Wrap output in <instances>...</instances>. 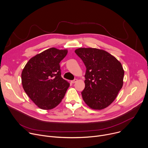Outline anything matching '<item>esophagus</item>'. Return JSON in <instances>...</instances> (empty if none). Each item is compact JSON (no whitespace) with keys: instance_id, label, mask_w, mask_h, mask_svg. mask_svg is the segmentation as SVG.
<instances>
[{"instance_id":"obj_1","label":"esophagus","mask_w":148,"mask_h":148,"mask_svg":"<svg viewBox=\"0 0 148 148\" xmlns=\"http://www.w3.org/2000/svg\"><path fill=\"white\" fill-rule=\"evenodd\" d=\"M77 81V79H75L73 80H72L71 82H72V83H76Z\"/></svg>"}]
</instances>
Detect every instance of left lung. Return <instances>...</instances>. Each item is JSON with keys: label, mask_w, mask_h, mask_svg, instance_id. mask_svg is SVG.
Wrapping results in <instances>:
<instances>
[{"label": "left lung", "mask_w": 148, "mask_h": 148, "mask_svg": "<svg viewBox=\"0 0 148 148\" xmlns=\"http://www.w3.org/2000/svg\"><path fill=\"white\" fill-rule=\"evenodd\" d=\"M86 68L85 87L82 92L85 103L94 110H102L115 99L123 85L121 64L106 51L80 48L75 51Z\"/></svg>", "instance_id": "left-lung-1"}]
</instances>
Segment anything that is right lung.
<instances>
[{
    "instance_id": "1",
    "label": "right lung",
    "mask_w": 148,
    "mask_h": 148,
    "mask_svg": "<svg viewBox=\"0 0 148 148\" xmlns=\"http://www.w3.org/2000/svg\"><path fill=\"white\" fill-rule=\"evenodd\" d=\"M67 49L51 48L32 58L21 73L26 94L40 108L51 110L64 99L70 84L61 77L60 63Z\"/></svg>"
}]
</instances>
